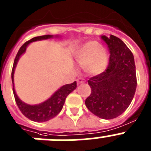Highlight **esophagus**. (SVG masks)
<instances>
[{
	"label": "esophagus",
	"mask_w": 151,
	"mask_h": 151,
	"mask_svg": "<svg viewBox=\"0 0 151 151\" xmlns=\"http://www.w3.org/2000/svg\"><path fill=\"white\" fill-rule=\"evenodd\" d=\"M77 84H81V83H85V81L83 79H82V78H79V79L77 80Z\"/></svg>",
	"instance_id": "1"
}]
</instances>
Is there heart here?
Segmentation results:
<instances>
[{"mask_svg":"<svg viewBox=\"0 0 151 151\" xmlns=\"http://www.w3.org/2000/svg\"><path fill=\"white\" fill-rule=\"evenodd\" d=\"M74 57L86 74L93 76L103 74L109 63L108 51L96 41H88L81 45L76 50Z\"/></svg>","mask_w":151,"mask_h":151,"instance_id":"1","label":"heart"}]
</instances>
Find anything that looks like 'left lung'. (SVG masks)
I'll return each mask as SVG.
<instances>
[{"instance_id": "8db88e82", "label": "left lung", "mask_w": 151, "mask_h": 151, "mask_svg": "<svg viewBox=\"0 0 151 151\" xmlns=\"http://www.w3.org/2000/svg\"><path fill=\"white\" fill-rule=\"evenodd\" d=\"M109 48V66L103 74L91 77V94L86 106L100 119H112L122 115L132 103L137 87L134 58L119 38L103 36Z\"/></svg>"}]
</instances>
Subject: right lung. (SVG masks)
<instances>
[{
	"label": "right lung",
	"mask_w": 151,
	"mask_h": 151,
	"mask_svg": "<svg viewBox=\"0 0 151 151\" xmlns=\"http://www.w3.org/2000/svg\"><path fill=\"white\" fill-rule=\"evenodd\" d=\"M53 38H61V36L59 35H56V36L45 35V36H36V37H34L30 39L29 41L24 43L20 47L17 54V56H16L14 62V66H13L12 74H11L13 92H14L16 103L17 104L19 110L26 117L28 118L30 120H32V121L37 122H45L48 121L55 116H56L62 109L67 96L77 88V82L76 81H74V83H70V84L63 85L58 90H56L48 99H46L42 103H39V104L36 105H30L24 103L23 101L19 99L17 93H16L15 88H14V78L15 68L20 57L26 52L27 48L28 47L30 43L33 42L46 40V39H53Z\"/></svg>",
	"instance_id": "add662e5"
}]
</instances>
